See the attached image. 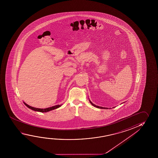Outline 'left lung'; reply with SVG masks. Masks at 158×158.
Segmentation results:
<instances>
[{
    "instance_id": "obj_1",
    "label": "left lung",
    "mask_w": 158,
    "mask_h": 158,
    "mask_svg": "<svg viewBox=\"0 0 158 158\" xmlns=\"http://www.w3.org/2000/svg\"><path fill=\"white\" fill-rule=\"evenodd\" d=\"M90 101V100H89ZM90 102L91 105H93V106H94V107H97V108H98V109H107V108H105V107H100V106H96L95 105H94V104H93L90 101Z\"/></svg>"
}]
</instances>
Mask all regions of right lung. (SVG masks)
<instances>
[{
    "label": "right lung",
    "instance_id": "right-lung-1",
    "mask_svg": "<svg viewBox=\"0 0 158 158\" xmlns=\"http://www.w3.org/2000/svg\"><path fill=\"white\" fill-rule=\"evenodd\" d=\"M23 103H24V104H25L27 107H29V109H31V110H34V111H35L41 112H47L51 111V110H54V109H57V108H58V107H60L62 106V105H58L52 106V107H48V108H46V109H38V108H35V107H33L29 106L27 104H26V103H25V102H23Z\"/></svg>",
    "mask_w": 158,
    "mask_h": 158
}]
</instances>
